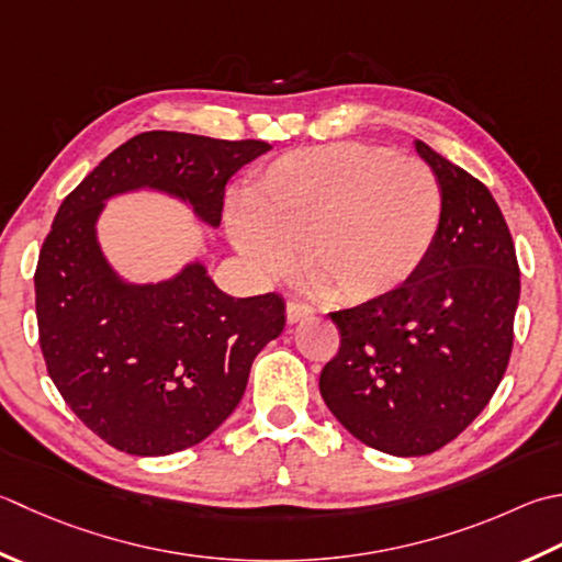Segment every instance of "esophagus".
Listing matches in <instances>:
<instances>
[{
	"instance_id": "esophagus-1",
	"label": "esophagus",
	"mask_w": 562,
	"mask_h": 562,
	"mask_svg": "<svg viewBox=\"0 0 562 562\" xmlns=\"http://www.w3.org/2000/svg\"><path fill=\"white\" fill-rule=\"evenodd\" d=\"M314 314L312 306H306L302 302H288V322L296 324V322H304V318H310Z\"/></svg>"
}]
</instances>
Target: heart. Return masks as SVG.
<instances>
[{
  "instance_id": "1",
  "label": "heart",
  "mask_w": 562,
  "mask_h": 562,
  "mask_svg": "<svg viewBox=\"0 0 562 562\" xmlns=\"http://www.w3.org/2000/svg\"><path fill=\"white\" fill-rule=\"evenodd\" d=\"M443 192L419 158L344 140L274 158L252 180L228 236L262 278L292 270L328 302L382 300L409 282L434 250Z\"/></svg>"
}]
</instances>
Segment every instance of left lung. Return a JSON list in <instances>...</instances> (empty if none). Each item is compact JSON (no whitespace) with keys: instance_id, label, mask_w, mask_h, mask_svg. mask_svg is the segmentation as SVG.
Returning <instances> with one entry per match:
<instances>
[{"instance_id":"8db88e82","label":"left lung","mask_w":562,"mask_h":562,"mask_svg":"<svg viewBox=\"0 0 562 562\" xmlns=\"http://www.w3.org/2000/svg\"><path fill=\"white\" fill-rule=\"evenodd\" d=\"M416 153L443 192V224L414 278L382 300L331 312L340 348L318 390L358 441L428 456L477 419L514 346L519 262L497 202L424 140Z\"/></svg>"}]
</instances>
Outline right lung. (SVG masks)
<instances>
[{"label":"right lung","mask_w":562,"mask_h":562,"mask_svg":"<svg viewBox=\"0 0 562 562\" xmlns=\"http://www.w3.org/2000/svg\"><path fill=\"white\" fill-rule=\"evenodd\" d=\"M270 148L146 131L109 153L55 214L33 274L41 350L65 404L116 450L170 456L216 431L244 397L252 360L282 334L284 302L228 296L202 262L158 284L124 282L97 244L104 202L150 187L216 228L231 175Z\"/></svg>","instance_id":"add662e5"}]
</instances>
